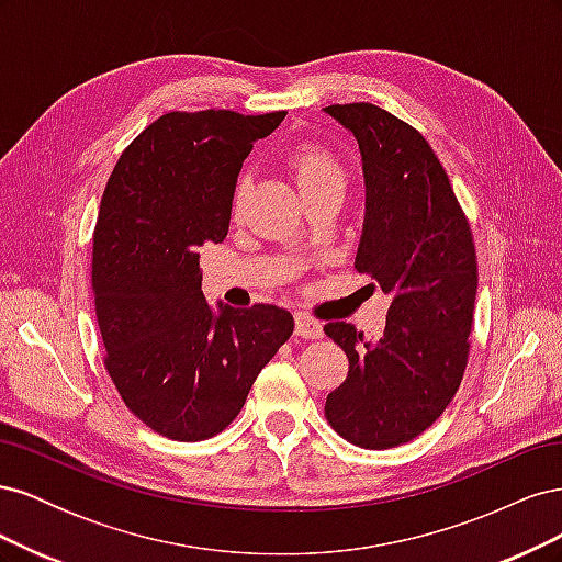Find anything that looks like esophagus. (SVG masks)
<instances>
[{"label":"esophagus","mask_w":562,"mask_h":562,"mask_svg":"<svg viewBox=\"0 0 562 562\" xmlns=\"http://www.w3.org/2000/svg\"><path fill=\"white\" fill-rule=\"evenodd\" d=\"M295 333L304 339H316L323 335V326L307 314H295Z\"/></svg>","instance_id":"1"}]
</instances>
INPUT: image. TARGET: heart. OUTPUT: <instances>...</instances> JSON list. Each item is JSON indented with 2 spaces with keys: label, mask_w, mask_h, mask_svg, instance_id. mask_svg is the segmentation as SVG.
Instances as JSON below:
<instances>
[{
  "label": "heart",
  "mask_w": 562,
  "mask_h": 562,
  "mask_svg": "<svg viewBox=\"0 0 562 562\" xmlns=\"http://www.w3.org/2000/svg\"><path fill=\"white\" fill-rule=\"evenodd\" d=\"M291 164H293V171H295V178H297V184H300L302 192L310 190V187H314V184L328 182V180H342L345 182L342 166H339V161L330 155V151L321 149V147H314V145L297 147L293 151ZM246 190H248V180L244 178L241 184H239V190H236V199H234L236 209H239L244 203Z\"/></svg>",
  "instance_id": "obj_1"
}]
</instances>
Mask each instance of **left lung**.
Wrapping results in <instances>:
<instances>
[{"label":"left lung","instance_id":"left-lung-1","mask_svg":"<svg viewBox=\"0 0 562 562\" xmlns=\"http://www.w3.org/2000/svg\"><path fill=\"white\" fill-rule=\"evenodd\" d=\"M323 112L361 151L366 215L353 265L391 297L378 339L347 321L323 328L349 359L326 417L349 443L386 450L429 429L462 382L479 288L475 248L443 166L413 126L370 103Z\"/></svg>","mask_w":562,"mask_h":562}]
</instances>
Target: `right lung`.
Masks as SVG:
<instances>
[{
	"instance_id": "1",
	"label": "right lung",
	"mask_w": 562,
	"mask_h": 562,
	"mask_svg": "<svg viewBox=\"0 0 562 562\" xmlns=\"http://www.w3.org/2000/svg\"><path fill=\"white\" fill-rule=\"evenodd\" d=\"M285 112H168L135 138L108 180L93 234V293L105 366L128 411L176 440H201L239 415L293 333L274 304L213 310L199 252L225 241L252 145Z\"/></svg>"
}]
</instances>
